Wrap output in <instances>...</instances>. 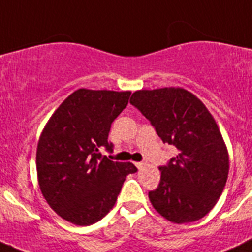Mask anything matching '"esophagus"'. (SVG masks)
Masks as SVG:
<instances>
[{
	"instance_id": "34e87169",
	"label": "esophagus",
	"mask_w": 252,
	"mask_h": 252,
	"mask_svg": "<svg viewBox=\"0 0 252 252\" xmlns=\"http://www.w3.org/2000/svg\"><path fill=\"white\" fill-rule=\"evenodd\" d=\"M135 165H137V167H138V168H143V167H144V165H146V163H144V162H137V163H135Z\"/></svg>"
}]
</instances>
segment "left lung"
I'll return each mask as SVG.
<instances>
[{
  "instance_id": "left-lung-1",
  "label": "left lung",
  "mask_w": 252,
  "mask_h": 252,
  "mask_svg": "<svg viewBox=\"0 0 252 252\" xmlns=\"http://www.w3.org/2000/svg\"><path fill=\"white\" fill-rule=\"evenodd\" d=\"M130 103L163 143L178 151L159 167V185L148 193L154 210L178 225L205 217L222 194L230 169L227 147L212 114L183 88L137 90Z\"/></svg>"
}]
</instances>
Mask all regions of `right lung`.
Returning a JSON list of instances; mask_svg holds the SVG:
<instances>
[{
    "label": "right lung",
    "instance_id": "right-lung-1",
    "mask_svg": "<svg viewBox=\"0 0 252 252\" xmlns=\"http://www.w3.org/2000/svg\"><path fill=\"white\" fill-rule=\"evenodd\" d=\"M131 92L75 90L50 117L38 138L36 171L41 193L65 221L89 226L117 202L133 163L101 157L110 126L128 105Z\"/></svg>",
    "mask_w": 252,
    "mask_h": 252
}]
</instances>
